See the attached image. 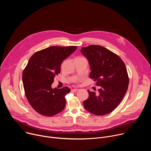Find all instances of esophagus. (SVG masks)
<instances>
[{"mask_svg":"<svg viewBox=\"0 0 151 151\" xmlns=\"http://www.w3.org/2000/svg\"><path fill=\"white\" fill-rule=\"evenodd\" d=\"M79 90L78 89H77V88H74V89H73L72 90V91H74V92H76V91H78Z\"/></svg>","mask_w":151,"mask_h":151,"instance_id":"34e87169","label":"esophagus"}]
</instances>
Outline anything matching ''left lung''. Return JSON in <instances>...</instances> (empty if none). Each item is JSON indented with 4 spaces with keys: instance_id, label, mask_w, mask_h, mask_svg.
Listing matches in <instances>:
<instances>
[{
    "instance_id": "8db88e82",
    "label": "left lung",
    "mask_w": 151,
    "mask_h": 151,
    "mask_svg": "<svg viewBox=\"0 0 151 151\" xmlns=\"http://www.w3.org/2000/svg\"><path fill=\"white\" fill-rule=\"evenodd\" d=\"M81 52L89 62L90 78L100 87L98 94L87 90L89 97L83 101L85 109L99 116L109 114L119 104L128 89L125 64L118 55L100 45L82 47Z\"/></svg>"
}]
</instances>
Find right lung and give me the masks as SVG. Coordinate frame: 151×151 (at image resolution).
I'll return each mask as SVG.
<instances>
[{
    "mask_svg": "<svg viewBox=\"0 0 151 151\" xmlns=\"http://www.w3.org/2000/svg\"><path fill=\"white\" fill-rule=\"evenodd\" d=\"M76 46H52L35 52L29 59L22 79L26 96L37 113L47 116L61 112L66 106L68 87L52 88L54 77L60 73L61 64L76 50Z\"/></svg>",
    "mask_w": 151,
    "mask_h": 151,
    "instance_id": "obj_1",
    "label": "right lung"
}]
</instances>
